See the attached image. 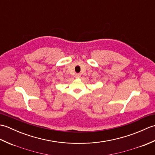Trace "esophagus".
Instances as JSON below:
<instances>
[{"label": "esophagus", "mask_w": 155, "mask_h": 155, "mask_svg": "<svg viewBox=\"0 0 155 155\" xmlns=\"http://www.w3.org/2000/svg\"><path fill=\"white\" fill-rule=\"evenodd\" d=\"M75 77L76 78H80L81 77V74H75Z\"/></svg>", "instance_id": "obj_1"}]
</instances>
